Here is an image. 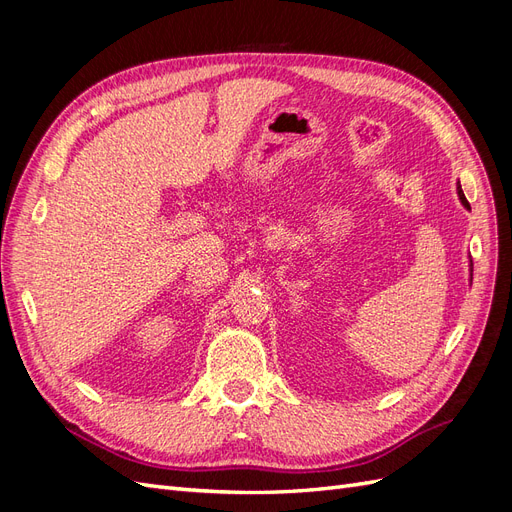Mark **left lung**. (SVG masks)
I'll return each instance as SVG.
<instances>
[{"mask_svg":"<svg viewBox=\"0 0 512 512\" xmlns=\"http://www.w3.org/2000/svg\"><path fill=\"white\" fill-rule=\"evenodd\" d=\"M459 198H461V203H463V205L470 207V203H468V200H466V196H463V190H461V188H459Z\"/></svg>","mask_w":512,"mask_h":512,"instance_id":"8db88e82","label":"left lung"}]
</instances>
